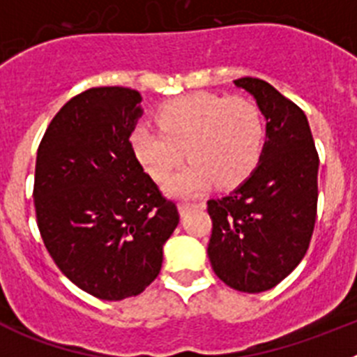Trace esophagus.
I'll return each instance as SVG.
<instances>
[{"mask_svg":"<svg viewBox=\"0 0 357 357\" xmlns=\"http://www.w3.org/2000/svg\"><path fill=\"white\" fill-rule=\"evenodd\" d=\"M198 206H202V204H198ZM193 207H197L195 204H188V202H182L181 206H178V211H181V214H185L189 209H193Z\"/></svg>","mask_w":357,"mask_h":357,"instance_id":"1","label":"esophagus"}]
</instances>
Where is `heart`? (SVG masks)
Here are the masks:
<instances>
[{
	"mask_svg": "<svg viewBox=\"0 0 357 357\" xmlns=\"http://www.w3.org/2000/svg\"><path fill=\"white\" fill-rule=\"evenodd\" d=\"M159 128L141 123L132 130L130 146L141 168L157 182L191 159L168 184L176 197L197 195L216 182L220 188L241 184L261 157L263 118L250 100L197 93L169 100L157 110Z\"/></svg>",
	"mask_w": 357,
	"mask_h": 357,
	"instance_id": "1",
	"label": "heart"
}]
</instances>
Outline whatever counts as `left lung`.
Returning a JSON list of instances; mask_svg holds the SVG:
<instances>
[{
  "label": "left lung",
  "instance_id": "8db88e82",
  "mask_svg": "<svg viewBox=\"0 0 357 357\" xmlns=\"http://www.w3.org/2000/svg\"><path fill=\"white\" fill-rule=\"evenodd\" d=\"M234 84L266 119L259 164L227 197L207 202L214 273L245 293L272 289L298 266L317 222L318 153L304 110L259 78Z\"/></svg>",
  "mask_w": 357,
  "mask_h": 357
}]
</instances>
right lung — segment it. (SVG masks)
Instances as JSON below:
<instances>
[{
    "label": "right lung",
    "mask_w": 357,
    "mask_h": 357,
    "mask_svg": "<svg viewBox=\"0 0 357 357\" xmlns=\"http://www.w3.org/2000/svg\"><path fill=\"white\" fill-rule=\"evenodd\" d=\"M139 103L128 87L84 91L56 112L37 150L33 202L44 245L73 284L102 301L143 293L178 225L175 202L132 151Z\"/></svg>",
    "instance_id": "1"
}]
</instances>
